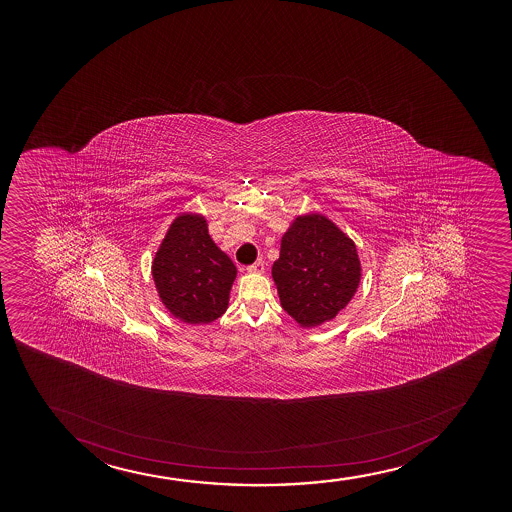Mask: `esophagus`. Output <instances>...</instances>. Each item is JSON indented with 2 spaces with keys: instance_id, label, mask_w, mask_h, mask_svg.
Listing matches in <instances>:
<instances>
[{
  "instance_id": "obj_1",
  "label": "esophagus",
  "mask_w": 512,
  "mask_h": 512,
  "mask_svg": "<svg viewBox=\"0 0 512 512\" xmlns=\"http://www.w3.org/2000/svg\"><path fill=\"white\" fill-rule=\"evenodd\" d=\"M247 271H249V273H258V275H261V273H265V263H263V261H258V263H254V265L249 266Z\"/></svg>"
}]
</instances>
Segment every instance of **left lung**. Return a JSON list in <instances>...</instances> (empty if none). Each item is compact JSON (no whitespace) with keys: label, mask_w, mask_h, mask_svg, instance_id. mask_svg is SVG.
Returning <instances> with one entry per match:
<instances>
[{"label":"left lung","mask_w":512,"mask_h":512,"mask_svg":"<svg viewBox=\"0 0 512 512\" xmlns=\"http://www.w3.org/2000/svg\"><path fill=\"white\" fill-rule=\"evenodd\" d=\"M271 277L283 311L302 328L336 318L359 288L362 265L355 242L323 213L297 215L282 235Z\"/></svg>","instance_id":"left-lung-1"}]
</instances>
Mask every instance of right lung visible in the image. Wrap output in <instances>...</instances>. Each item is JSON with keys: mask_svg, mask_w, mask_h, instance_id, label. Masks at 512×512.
Listing matches in <instances>:
<instances>
[{"mask_svg": "<svg viewBox=\"0 0 512 512\" xmlns=\"http://www.w3.org/2000/svg\"><path fill=\"white\" fill-rule=\"evenodd\" d=\"M152 277L165 309L188 324L212 323L229 307L237 277L201 213H179L153 256Z\"/></svg>", "mask_w": 512, "mask_h": 512, "instance_id": "right-lung-1", "label": "right lung"}]
</instances>
